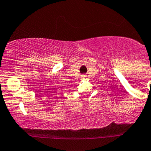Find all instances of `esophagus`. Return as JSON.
I'll return each mask as SVG.
<instances>
[{
    "label": "esophagus",
    "mask_w": 151,
    "mask_h": 151,
    "mask_svg": "<svg viewBox=\"0 0 151 151\" xmlns=\"http://www.w3.org/2000/svg\"><path fill=\"white\" fill-rule=\"evenodd\" d=\"M81 77H82L83 78H86L87 76H85V75H82V76H81Z\"/></svg>",
    "instance_id": "1"
}]
</instances>
